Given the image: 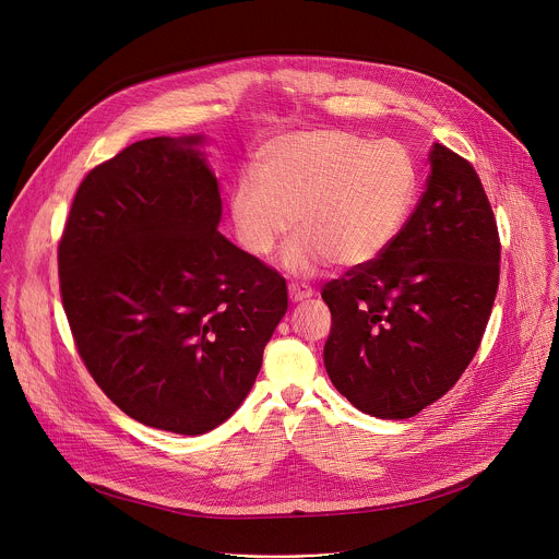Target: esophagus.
Here are the masks:
<instances>
[{
  "label": "esophagus",
  "instance_id": "esophagus-1",
  "mask_svg": "<svg viewBox=\"0 0 559 559\" xmlns=\"http://www.w3.org/2000/svg\"><path fill=\"white\" fill-rule=\"evenodd\" d=\"M313 292L309 285H302V283H289V298L292 302H300V300H307L311 298Z\"/></svg>",
  "mask_w": 559,
  "mask_h": 559
}]
</instances>
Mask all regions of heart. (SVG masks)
Here are the masks:
<instances>
[{
	"mask_svg": "<svg viewBox=\"0 0 559 559\" xmlns=\"http://www.w3.org/2000/svg\"><path fill=\"white\" fill-rule=\"evenodd\" d=\"M418 192L412 152L393 139L367 141L341 128H313L267 141L254 173L238 175L227 210L241 248L270 257L289 229L285 267L316 274L338 261L362 267L401 234Z\"/></svg>",
	"mask_w": 559,
	"mask_h": 559,
	"instance_id": "b5f03b06",
	"label": "heart"
}]
</instances>
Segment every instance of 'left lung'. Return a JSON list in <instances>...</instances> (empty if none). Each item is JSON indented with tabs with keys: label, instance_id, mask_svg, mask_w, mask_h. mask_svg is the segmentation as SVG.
<instances>
[{
	"label": "left lung",
	"instance_id": "left-lung-1",
	"mask_svg": "<svg viewBox=\"0 0 559 559\" xmlns=\"http://www.w3.org/2000/svg\"><path fill=\"white\" fill-rule=\"evenodd\" d=\"M389 250L330 281L325 369L362 414L405 420L442 397L485 336L500 283L498 223L473 166L442 143Z\"/></svg>",
	"mask_w": 559,
	"mask_h": 559
}]
</instances>
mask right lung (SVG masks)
<instances>
[{"instance_id":"obj_1","label":"right lung","mask_w":559,"mask_h":559,"mask_svg":"<svg viewBox=\"0 0 559 559\" xmlns=\"http://www.w3.org/2000/svg\"><path fill=\"white\" fill-rule=\"evenodd\" d=\"M201 141L143 139L93 168L57 250L63 311L95 382L130 418L183 436L246 401L287 311L285 278L216 229Z\"/></svg>"}]
</instances>
